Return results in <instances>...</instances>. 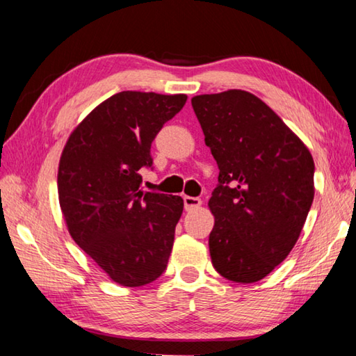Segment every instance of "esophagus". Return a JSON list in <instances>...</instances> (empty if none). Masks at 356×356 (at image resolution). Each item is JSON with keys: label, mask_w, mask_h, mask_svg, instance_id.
Listing matches in <instances>:
<instances>
[{"label": "esophagus", "mask_w": 356, "mask_h": 356, "mask_svg": "<svg viewBox=\"0 0 356 356\" xmlns=\"http://www.w3.org/2000/svg\"><path fill=\"white\" fill-rule=\"evenodd\" d=\"M202 204V201L200 200V197H195V196H184V206H185V210H195L197 209Z\"/></svg>", "instance_id": "esophagus-1"}]
</instances>
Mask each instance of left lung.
I'll use <instances>...</instances> for the list:
<instances>
[{
  "label": "left lung",
  "mask_w": 356,
  "mask_h": 356,
  "mask_svg": "<svg viewBox=\"0 0 356 356\" xmlns=\"http://www.w3.org/2000/svg\"><path fill=\"white\" fill-rule=\"evenodd\" d=\"M191 105L220 170L209 201L212 264L229 281L256 282L297 243L314 200V160L256 95L231 89Z\"/></svg>",
  "instance_id": "left-lung-1"
}]
</instances>
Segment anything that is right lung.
I'll return each mask as SVG.
<instances>
[{
    "label": "right lung",
    "mask_w": 356,
    "mask_h": 356,
    "mask_svg": "<svg viewBox=\"0 0 356 356\" xmlns=\"http://www.w3.org/2000/svg\"><path fill=\"white\" fill-rule=\"evenodd\" d=\"M185 102V94H114L72 131L59 160L70 236L120 286H146L166 270L184 200L143 191L140 170L152 168V141Z\"/></svg>",
    "instance_id": "right-lung-1"
}]
</instances>
